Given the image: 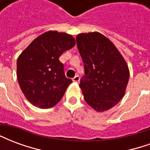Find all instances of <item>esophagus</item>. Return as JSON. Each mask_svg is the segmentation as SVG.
Segmentation results:
<instances>
[{
	"label": "esophagus",
	"mask_w": 150,
	"mask_h": 150,
	"mask_svg": "<svg viewBox=\"0 0 150 150\" xmlns=\"http://www.w3.org/2000/svg\"><path fill=\"white\" fill-rule=\"evenodd\" d=\"M73 82H79V75H75L74 78L72 79Z\"/></svg>",
	"instance_id": "obj_1"
}]
</instances>
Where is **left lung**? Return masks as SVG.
Segmentation results:
<instances>
[{"mask_svg": "<svg viewBox=\"0 0 150 150\" xmlns=\"http://www.w3.org/2000/svg\"><path fill=\"white\" fill-rule=\"evenodd\" d=\"M76 43L84 63L79 87L85 101L97 112L108 110L125 96L129 67L115 45L99 32L78 34Z\"/></svg>", "mask_w": 150, "mask_h": 150, "instance_id": "1", "label": "left lung"}]
</instances>
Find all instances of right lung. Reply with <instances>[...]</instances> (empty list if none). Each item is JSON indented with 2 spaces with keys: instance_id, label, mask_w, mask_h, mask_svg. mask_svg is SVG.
Instances as JSON below:
<instances>
[{
  "instance_id": "1",
  "label": "right lung",
  "mask_w": 150,
  "mask_h": 150,
  "mask_svg": "<svg viewBox=\"0 0 150 150\" xmlns=\"http://www.w3.org/2000/svg\"><path fill=\"white\" fill-rule=\"evenodd\" d=\"M75 45L71 35L50 30L36 38L19 55L18 83L34 106L50 108L61 100L72 80L66 77L59 59Z\"/></svg>"
}]
</instances>
